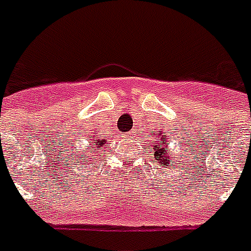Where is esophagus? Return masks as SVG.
Wrapping results in <instances>:
<instances>
[{
    "instance_id": "obj_1",
    "label": "esophagus",
    "mask_w": 251,
    "mask_h": 251,
    "mask_svg": "<svg viewBox=\"0 0 251 251\" xmlns=\"http://www.w3.org/2000/svg\"><path fill=\"white\" fill-rule=\"evenodd\" d=\"M126 137H130V134H126V135H125V138H126Z\"/></svg>"
}]
</instances>
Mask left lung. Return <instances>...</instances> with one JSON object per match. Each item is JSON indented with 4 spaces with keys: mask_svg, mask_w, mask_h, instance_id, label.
Returning <instances> with one entry per match:
<instances>
[{
    "mask_svg": "<svg viewBox=\"0 0 251 251\" xmlns=\"http://www.w3.org/2000/svg\"><path fill=\"white\" fill-rule=\"evenodd\" d=\"M181 143H182V142H181ZM183 151H186V150H183ZM191 155H194L193 151H189L187 155H182L183 161L190 163V161H189L190 159L186 160V157L191 156ZM151 157H152L153 164H156L157 167H160L159 169H161V171H163V168H168V169H169L171 165L179 164V163H181V161H179L181 157H173L172 151H169V147H168V137L163 134V131L156 133L155 143L151 146ZM176 167L178 168V165H176ZM183 167H186V164H183Z\"/></svg>",
    "mask_w": 251,
    "mask_h": 251,
    "instance_id": "1",
    "label": "left lung"
}]
</instances>
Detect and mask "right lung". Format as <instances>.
I'll list each match as a JSON object with an SVG mask.
<instances>
[{
  "instance_id": "add662e5",
  "label": "right lung",
  "mask_w": 251,
  "mask_h": 251,
  "mask_svg": "<svg viewBox=\"0 0 251 251\" xmlns=\"http://www.w3.org/2000/svg\"><path fill=\"white\" fill-rule=\"evenodd\" d=\"M101 137V135H100ZM106 137L102 139L95 134V137H82V141L88 142V146H86L84 149L79 147L78 143H73L66 147V151H62V160L65 163H68V169H72L73 172L80 171L82 167H91V164H96L99 157H101L100 152L104 149V146L106 145ZM91 150H89V147ZM90 172V171H88Z\"/></svg>"
}]
</instances>
